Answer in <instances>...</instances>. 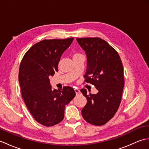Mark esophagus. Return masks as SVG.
<instances>
[{"mask_svg": "<svg viewBox=\"0 0 149 149\" xmlns=\"http://www.w3.org/2000/svg\"><path fill=\"white\" fill-rule=\"evenodd\" d=\"M74 91L75 93H76V95H79L80 93V90L79 89H77V88H75V89H74Z\"/></svg>", "mask_w": 149, "mask_h": 149, "instance_id": "obj_1", "label": "esophagus"}]
</instances>
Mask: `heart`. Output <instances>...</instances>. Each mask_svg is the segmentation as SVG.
Segmentation results:
<instances>
[{
	"mask_svg": "<svg viewBox=\"0 0 149 149\" xmlns=\"http://www.w3.org/2000/svg\"><path fill=\"white\" fill-rule=\"evenodd\" d=\"M79 55H81V54H74V56H79Z\"/></svg>",
	"mask_w": 149,
	"mask_h": 149,
	"instance_id": "b5f03b06",
	"label": "heart"
}]
</instances>
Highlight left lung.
Here are the masks:
<instances>
[{"mask_svg":"<svg viewBox=\"0 0 149 149\" xmlns=\"http://www.w3.org/2000/svg\"><path fill=\"white\" fill-rule=\"evenodd\" d=\"M86 52L87 68L85 81L95 86L97 94L81 93L87 103L81 111L83 118L95 125H102L111 119L118 110L124 86L123 68L118 52L100 38H77Z\"/></svg>","mask_w":149,"mask_h":149,"instance_id":"left-lung-1","label":"left lung"}]
</instances>
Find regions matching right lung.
<instances>
[{"label":"right lung","mask_w":149,"mask_h":149,"mask_svg":"<svg viewBox=\"0 0 149 149\" xmlns=\"http://www.w3.org/2000/svg\"><path fill=\"white\" fill-rule=\"evenodd\" d=\"M74 38L43 40L24 55L19 68L22 96L36 121L47 127L61 122L65 107L75 96L72 87L52 90L49 77L58 71L61 57Z\"/></svg>","instance_id":"add662e5"}]
</instances>
